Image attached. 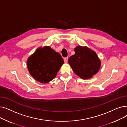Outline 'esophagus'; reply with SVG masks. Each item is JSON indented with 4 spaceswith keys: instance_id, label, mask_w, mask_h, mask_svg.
<instances>
[{
    "instance_id": "obj_1",
    "label": "esophagus",
    "mask_w": 127,
    "mask_h": 127,
    "mask_svg": "<svg viewBox=\"0 0 127 127\" xmlns=\"http://www.w3.org/2000/svg\"><path fill=\"white\" fill-rule=\"evenodd\" d=\"M68 57H66V58H65L64 59V62L65 63H67V62H68Z\"/></svg>"
}]
</instances>
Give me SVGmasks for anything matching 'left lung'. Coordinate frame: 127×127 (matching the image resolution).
Segmentation results:
<instances>
[{
	"label": "left lung",
	"instance_id": "obj_1",
	"mask_svg": "<svg viewBox=\"0 0 127 127\" xmlns=\"http://www.w3.org/2000/svg\"><path fill=\"white\" fill-rule=\"evenodd\" d=\"M75 54L68 59L74 72L81 78L90 79L100 69L101 61L96 53L87 47L77 46Z\"/></svg>",
	"mask_w": 127,
	"mask_h": 127
}]
</instances>
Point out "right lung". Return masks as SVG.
Returning <instances> with one entry per match:
<instances>
[{"instance_id":"obj_1","label":"right lung","mask_w":127,"mask_h":127,"mask_svg":"<svg viewBox=\"0 0 127 127\" xmlns=\"http://www.w3.org/2000/svg\"><path fill=\"white\" fill-rule=\"evenodd\" d=\"M27 68L37 81L46 84L56 77L64 63L59 53L49 46L38 48L27 59Z\"/></svg>"}]
</instances>
